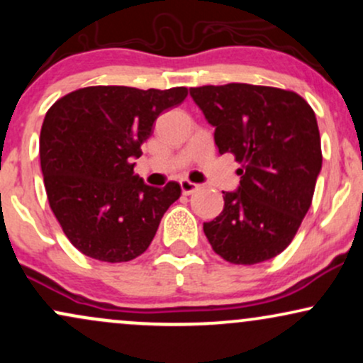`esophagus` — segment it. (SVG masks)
<instances>
[{"instance_id": "1", "label": "esophagus", "mask_w": 363, "mask_h": 363, "mask_svg": "<svg viewBox=\"0 0 363 363\" xmlns=\"http://www.w3.org/2000/svg\"><path fill=\"white\" fill-rule=\"evenodd\" d=\"M179 184H181V191H182V194H186V196L193 194V193H196V191L199 189V186H198V184H194V182L187 181V179H181V182H179Z\"/></svg>"}]
</instances>
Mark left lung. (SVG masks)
Masks as SVG:
<instances>
[{"mask_svg": "<svg viewBox=\"0 0 363 363\" xmlns=\"http://www.w3.org/2000/svg\"><path fill=\"white\" fill-rule=\"evenodd\" d=\"M215 128L220 155L242 169L235 191H223V210L203 223L213 251L234 264H257L291 242L309 211L323 167L314 111L295 91L228 83L189 90Z\"/></svg>", "mask_w": 363, "mask_h": 363, "instance_id": "1", "label": "left lung"}]
</instances>
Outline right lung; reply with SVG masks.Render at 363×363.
<instances>
[{
    "label": "right lung",
    "instance_id": "right-lung-1",
    "mask_svg": "<svg viewBox=\"0 0 363 363\" xmlns=\"http://www.w3.org/2000/svg\"><path fill=\"white\" fill-rule=\"evenodd\" d=\"M186 97L184 86H86L48 111L39 140L45 193L62 232L85 256L126 262L148 249L181 186L145 184L133 160L158 116Z\"/></svg>",
    "mask_w": 363,
    "mask_h": 363
}]
</instances>
